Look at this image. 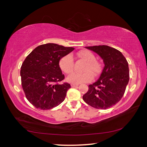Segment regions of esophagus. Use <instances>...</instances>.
Segmentation results:
<instances>
[{"mask_svg": "<svg viewBox=\"0 0 147 147\" xmlns=\"http://www.w3.org/2000/svg\"><path fill=\"white\" fill-rule=\"evenodd\" d=\"M78 86V84H71V87H77V86Z\"/></svg>", "mask_w": 147, "mask_h": 147, "instance_id": "obj_1", "label": "esophagus"}]
</instances>
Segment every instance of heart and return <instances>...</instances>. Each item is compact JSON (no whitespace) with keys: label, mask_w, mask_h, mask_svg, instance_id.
<instances>
[{"label":"heart","mask_w":147,"mask_h":147,"mask_svg":"<svg viewBox=\"0 0 147 147\" xmlns=\"http://www.w3.org/2000/svg\"><path fill=\"white\" fill-rule=\"evenodd\" d=\"M79 57L85 60L86 64L83 68V73H73L67 76V81L72 84L86 83L90 82L94 76H97L101 71L100 63L96 61V57L91 51L81 50L78 53ZM74 57L71 54H67L60 59L59 67L64 73L69 74L74 70Z\"/></svg>","instance_id":"obj_1"}]
</instances>
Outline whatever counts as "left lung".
<instances>
[{"instance_id": "8db88e82", "label": "left lung", "mask_w": 147, "mask_h": 147, "mask_svg": "<svg viewBox=\"0 0 147 147\" xmlns=\"http://www.w3.org/2000/svg\"><path fill=\"white\" fill-rule=\"evenodd\" d=\"M103 59L104 69L98 79L88 86L83 100L97 109L106 110L121 100L129 82V68L126 58L118 50L108 45L86 47Z\"/></svg>"}]
</instances>
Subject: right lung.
Listing matches in <instances>:
<instances>
[{
    "label": "right lung",
    "mask_w": 147,
    "mask_h": 147,
    "mask_svg": "<svg viewBox=\"0 0 147 147\" xmlns=\"http://www.w3.org/2000/svg\"><path fill=\"white\" fill-rule=\"evenodd\" d=\"M74 49L55 43L38 46L26 57L21 67V84L27 99L41 110H50L65 100L69 84L64 79L59 61Z\"/></svg>",
    "instance_id": "right-lung-1"
}]
</instances>
